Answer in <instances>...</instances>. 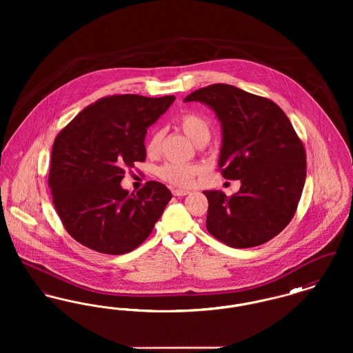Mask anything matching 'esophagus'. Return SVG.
I'll use <instances>...</instances> for the list:
<instances>
[{
	"instance_id": "1",
	"label": "esophagus",
	"mask_w": 353,
	"mask_h": 353,
	"mask_svg": "<svg viewBox=\"0 0 353 353\" xmlns=\"http://www.w3.org/2000/svg\"><path fill=\"white\" fill-rule=\"evenodd\" d=\"M172 193H173V196L183 197V196H186L189 192H188V190H185V189H173V190H172Z\"/></svg>"
}]
</instances>
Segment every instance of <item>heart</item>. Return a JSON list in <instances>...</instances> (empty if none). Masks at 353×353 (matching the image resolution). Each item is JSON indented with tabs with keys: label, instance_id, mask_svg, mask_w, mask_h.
Returning a JSON list of instances; mask_svg holds the SVG:
<instances>
[{
	"label": "heart",
	"instance_id": "heart-1",
	"mask_svg": "<svg viewBox=\"0 0 353 353\" xmlns=\"http://www.w3.org/2000/svg\"><path fill=\"white\" fill-rule=\"evenodd\" d=\"M179 128L184 132L196 145H203L210 140L212 130L208 120L194 112H185L177 120ZM164 132L163 130H154L147 140L145 151L150 156H157L161 151ZM201 169L197 165L167 163L157 169V176L176 186H189L199 176Z\"/></svg>",
	"mask_w": 353,
	"mask_h": 353
}]
</instances>
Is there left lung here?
Returning <instances> with one entry per match:
<instances>
[{
    "label": "left lung",
    "mask_w": 353,
    "mask_h": 353,
    "mask_svg": "<svg viewBox=\"0 0 353 353\" xmlns=\"http://www.w3.org/2000/svg\"><path fill=\"white\" fill-rule=\"evenodd\" d=\"M184 101H201L222 123L219 168L241 188L228 197L205 190L206 229L235 249L259 246L279 234L294 217L305 181L302 140L282 108L230 84L196 90Z\"/></svg>",
    "instance_id": "8db88e82"
}]
</instances>
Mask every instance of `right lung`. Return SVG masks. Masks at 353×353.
Listing matches in <instances>:
<instances>
[{
	"mask_svg": "<svg viewBox=\"0 0 353 353\" xmlns=\"http://www.w3.org/2000/svg\"><path fill=\"white\" fill-rule=\"evenodd\" d=\"M173 95H110L87 105L57 134L49 188L68 234L110 255L132 252L152 233L172 199L168 188L148 181L134 194L121 189L127 168L145 160L147 127Z\"/></svg>",
	"mask_w": 353,
	"mask_h": 353,
	"instance_id": "right-lung-1",
	"label": "right lung"
}]
</instances>
